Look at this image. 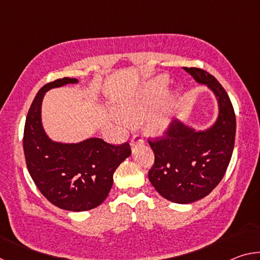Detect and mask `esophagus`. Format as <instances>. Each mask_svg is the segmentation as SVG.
Listing matches in <instances>:
<instances>
[{"mask_svg": "<svg viewBox=\"0 0 260 260\" xmlns=\"http://www.w3.org/2000/svg\"><path fill=\"white\" fill-rule=\"evenodd\" d=\"M143 144V140L141 139V136L140 135H134L133 138H132V141H131V147H132V149H134L136 148V147H140V146H142Z\"/></svg>", "mask_w": 260, "mask_h": 260, "instance_id": "obj_1", "label": "esophagus"}]
</instances>
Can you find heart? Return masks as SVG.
<instances>
[{"mask_svg": "<svg viewBox=\"0 0 260 260\" xmlns=\"http://www.w3.org/2000/svg\"><path fill=\"white\" fill-rule=\"evenodd\" d=\"M169 88V78L159 74L143 82L138 89L127 96L118 105V112L126 121L142 119L147 113L156 107ZM179 91H172L162 103L153 110L144 120V129L148 134L162 135L171 128L174 119V109L179 102Z\"/></svg>", "mask_w": 260, "mask_h": 260, "instance_id": "obj_1", "label": "heart"}]
</instances>
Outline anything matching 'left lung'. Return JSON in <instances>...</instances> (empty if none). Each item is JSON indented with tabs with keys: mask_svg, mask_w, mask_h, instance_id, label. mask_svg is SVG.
<instances>
[{
	"mask_svg": "<svg viewBox=\"0 0 260 260\" xmlns=\"http://www.w3.org/2000/svg\"><path fill=\"white\" fill-rule=\"evenodd\" d=\"M184 71L212 91L218 117L205 129L174 119L165 138L149 142L155 153L149 181L160 196L178 204L202 200L218 186L231 161L236 132L234 109L217 79L202 69L184 68Z\"/></svg>",
	"mask_w": 260,
	"mask_h": 260,
	"instance_id": "obj_1",
	"label": "left lung"
}]
</instances>
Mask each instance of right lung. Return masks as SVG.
<instances>
[{
	"label": "right lung",
	"mask_w": 260,
	"mask_h": 260,
	"mask_svg": "<svg viewBox=\"0 0 260 260\" xmlns=\"http://www.w3.org/2000/svg\"><path fill=\"white\" fill-rule=\"evenodd\" d=\"M78 82L74 78L58 79L38 91L26 117L23 140L26 165L39 190L57 208L74 212L103 203L114 171L131 155L128 143L112 146L99 138L63 143L47 135L41 118L46 93Z\"/></svg>",
	"instance_id": "1"
}]
</instances>
